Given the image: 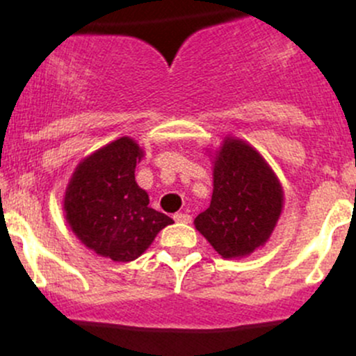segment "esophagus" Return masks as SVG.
<instances>
[{
	"mask_svg": "<svg viewBox=\"0 0 356 356\" xmlns=\"http://www.w3.org/2000/svg\"><path fill=\"white\" fill-rule=\"evenodd\" d=\"M191 216L186 214V212H177V214H174V220L175 222H182V224H189L191 222Z\"/></svg>",
	"mask_w": 356,
	"mask_h": 356,
	"instance_id": "1",
	"label": "esophagus"
}]
</instances>
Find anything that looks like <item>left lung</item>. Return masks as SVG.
I'll use <instances>...</instances> for the list:
<instances>
[{"label": "left lung", "instance_id": "1", "mask_svg": "<svg viewBox=\"0 0 356 356\" xmlns=\"http://www.w3.org/2000/svg\"><path fill=\"white\" fill-rule=\"evenodd\" d=\"M283 211V187L254 147L224 138L214 157L211 206L194 219L195 229L226 259L264 246Z\"/></svg>", "mask_w": 356, "mask_h": 356}]
</instances>
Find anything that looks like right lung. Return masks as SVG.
<instances>
[{"instance_id":"1","label":"right lung","mask_w":356,"mask_h":356,"mask_svg":"<svg viewBox=\"0 0 356 356\" xmlns=\"http://www.w3.org/2000/svg\"><path fill=\"white\" fill-rule=\"evenodd\" d=\"M142 157L134 138H117L76 165L65 192V219L76 238L118 263L137 259L174 222L149 207V194L136 182Z\"/></svg>"}]
</instances>
